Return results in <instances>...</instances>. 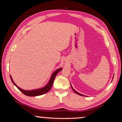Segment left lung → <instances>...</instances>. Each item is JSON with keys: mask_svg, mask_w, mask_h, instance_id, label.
Listing matches in <instances>:
<instances>
[{"mask_svg": "<svg viewBox=\"0 0 122 122\" xmlns=\"http://www.w3.org/2000/svg\"><path fill=\"white\" fill-rule=\"evenodd\" d=\"M112 79H113V78H112ZM71 88H72V89H73V91H74V92H75L76 94H78V95H81V96H86L85 95H82V94H80V93H78V92H76V90H74V89H73V86H71Z\"/></svg>", "mask_w": 122, "mask_h": 122, "instance_id": "8db88e82", "label": "left lung"}]
</instances>
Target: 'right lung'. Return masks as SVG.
Instances as JSON below:
<instances>
[{
  "instance_id": "1",
  "label": "right lung",
  "mask_w": 122,
  "mask_h": 122,
  "mask_svg": "<svg viewBox=\"0 0 122 122\" xmlns=\"http://www.w3.org/2000/svg\"><path fill=\"white\" fill-rule=\"evenodd\" d=\"M62 69V68H58L56 70H55V71H54L53 74H51V75L50 77V79H49V81L46 86H45L44 87L39 88V89H34V90H24L20 88L19 86H17V85L14 83V82L13 81V79H12V76L10 75V78H11V80L12 82V83H13V84L15 86H16L18 89H19L20 91L23 93L24 95H25L26 96H40L41 95L45 94H46V92H49V90L51 89V86H52L54 80L55 76L57 75V74L59 73L60 71H61V70Z\"/></svg>"
}]
</instances>
